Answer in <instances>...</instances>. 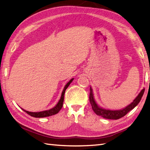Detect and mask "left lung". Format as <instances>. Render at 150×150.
Masks as SVG:
<instances>
[{
  "instance_id": "obj_1",
  "label": "left lung",
  "mask_w": 150,
  "mask_h": 150,
  "mask_svg": "<svg viewBox=\"0 0 150 150\" xmlns=\"http://www.w3.org/2000/svg\"><path fill=\"white\" fill-rule=\"evenodd\" d=\"M144 91H145V88H143L132 103H130V104L128 105L126 107L122 108L121 110H106V109L101 108L100 106H99L94 99V94H93L92 88H91V86L90 87L89 100H90V103H91V104L93 111H94L98 115L101 116L102 117L108 119H118L124 117L127 113H128L129 111L132 110V109H134L135 106L139 104V103L141 100V98L142 97L143 94H144Z\"/></svg>"
}]
</instances>
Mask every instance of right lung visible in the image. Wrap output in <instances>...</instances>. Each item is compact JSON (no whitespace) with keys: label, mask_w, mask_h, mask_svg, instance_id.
Returning a JSON list of instances; mask_svg holds the SVG:
<instances>
[{"label":"right lung","mask_w":150,"mask_h":150,"mask_svg":"<svg viewBox=\"0 0 150 150\" xmlns=\"http://www.w3.org/2000/svg\"><path fill=\"white\" fill-rule=\"evenodd\" d=\"M74 78L71 79L67 83L65 86V87L63 90L62 93V96L61 98L59 99V100L58 103L56 104V105L54 106V108H52L50 110H45V111H42V112H28L26 111L25 110L22 109L25 112L27 113L29 115L32 116V117H38V118H40V117H49V116H51L52 115H55L56 114H58L59 111L62 109V106H63V103H64V94H65V92L66 91V89L67 88L69 85L71 83V82L73 81Z\"/></svg>","instance_id":"obj_1"}]
</instances>
